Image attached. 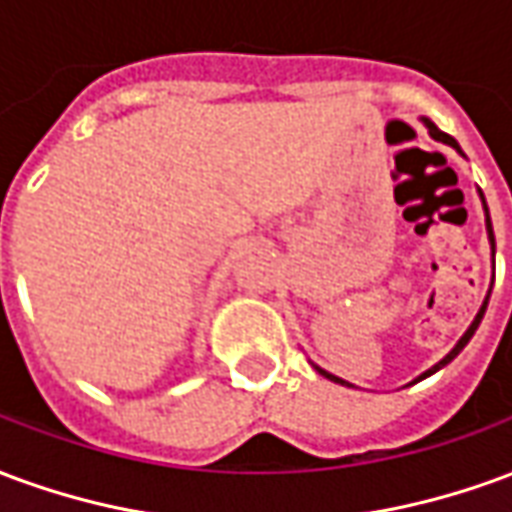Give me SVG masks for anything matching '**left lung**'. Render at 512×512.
Listing matches in <instances>:
<instances>
[{"mask_svg":"<svg viewBox=\"0 0 512 512\" xmlns=\"http://www.w3.org/2000/svg\"><path fill=\"white\" fill-rule=\"evenodd\" d=\"M419 120H422V126L428 128V134L433 136V139H436V142H441V145H450V147H455V150H458V153H461V156H463V150H461V147H458V142H455V139H452L450 134H444V131H441V128L436 126V123H430L428 117H419ZM480 200H483V211H485V233H488V244H491V263H494V255H496L494 227H491V216H488V205H485L483 191H480ZM491 285H494V282H491ZM488 299H491V290H488V293H485L483 307H480V310H477V315H474V321L469 323V329H466V332H463V337H461V340H458V343H455V348H452L450 354L444 356V359H439V362H436V365H433V367H428V370H425V373H422V376L414 378V381H411V384H417V381H422V378L433 376V373H436V370H441V367H444V365H450L452 359H455V356L461 354L463 348H466V343H469V340H472V337H474V332H477V326H480V321H483L485 307H488ZM312 367H315V370H318V373H321L323 378H329V381H334V384L354 386V384H348V381H345V378H337V376H332V373H326V370H323V367L315 365V362H312ZM411 384H408V386H411Z\"/></svg>","mask_w":512,"mask_h":512,"instance_id":"8db88e82","label":"left lung"}]
</instances>
